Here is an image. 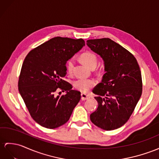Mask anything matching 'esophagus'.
I'll return each instance as SVG.
<instances>
[{
    "mask_svg": "<svg viewBox=\"0 0 159 159\" xmlns=\"http://www.w3.org/2000/svg\"><path fill=\"white\" fill-rule=\"evenodd\" d=\"M81 96H82V100H86L90 98V96H88L86 94H84V93H82V94H81Z\"/></svg>",
    "mask_w": 159,
    "mask_h": 159,
    "instance_id": "1",
    "label": "esophagus"
}]
</instances>
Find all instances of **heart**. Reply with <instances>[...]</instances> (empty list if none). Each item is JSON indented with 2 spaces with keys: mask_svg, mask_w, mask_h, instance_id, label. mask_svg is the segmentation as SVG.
Instances as JSON below:
<instances>
[{
  "mask_svg": "<svg viewBox=\"0 0 159 159\" xmlns=\"http://www.w3.org/2000/svg\"><path fill=\"white\" fill-rule=\"evenodd\" d=\"M81 59L88 67L90 69L95 68L98 63V60L96 55L90 52L83 54L81 57ZM74 63L75 61L73 58H71L67 61L66 67L68 73H71L72 72L73 67H74ZM95 84L96 82L94 80L87 78H78L73 82V86L77 90L84 93L88 92L92 87L95 86Z\"/></svg>",
  "mask_w": 159,
  "mask_h": 159,
  "instance_id": "1",
  "label": "heart"
}]
</instances>
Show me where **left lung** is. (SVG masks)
Returning a JSON list of instances; mask_svg holds the SVG:
<instances>
[{"label": "left lung", "instance_id": "8db88e82", "mask_svg": "<svg viewBox=\"0 0 159 159\" xmlns=\"http://www.w3.org/2000/svg\"><path fill=\"white\" fill-rule=\"evenodd\" d=\"M86 44L102 58L105 71L93 90L98 106L90 120L104 130L119 128L128 121L141 97L140 67L132 54L109 38L88 40Z\"/></svg>", "mask_w": 159, "mask_h": 159}]
</instances>
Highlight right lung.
Here are the masks:
<instances>
[{"label":"right lung","instance_id":"1","mask_svg":"<svg viewBox=\"0 0 159 159\" xmlns=\"http://www.w3.org/2000/svg\"><path fill=\"white\" fill-rule=\"evenodd\" d=\"M85 46L82 38L55 37L28 53L22 65L18 88L35 121L55 129L68 121L81 98L80 92L63 80L69 59ZM58 88L66 91L56 96Z\"/></svg>","mask_w":159,"mask_h":159}]
</instances>
